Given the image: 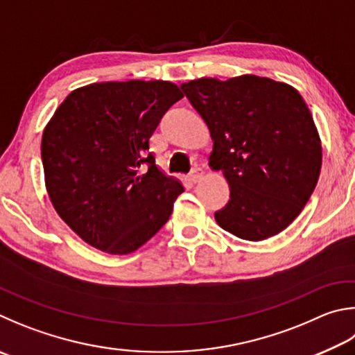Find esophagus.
<instances>
[{
	"mask_svg": "<svg viewBox=\"0 0 355 355\" xmlns=\"http://www.w3.org/2000/svg\"><path fill=\"white\" fill-rule=\"evenodd\" d=\"M202 177H203V169H202V167L196 166L194 169H192V172H191V180L196 183V182H198V180L202 178Z\"/></svg>",
	"mask_w": 355,
	"mask_h": 355,
	"instance_id": "obj_1",
	"label": "esophagus"
}]
</instances>
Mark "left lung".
Returning <instances> with one entry per match:
<instances>
[{
  "label": "left lung",
  "mask_w": 355,
  "mask_h": 355,
  "mask_svg": "<svg viewBox=\"0 0 355 355\" xmlns=\"http://www.w3.org/2000/svg\"><path fill=\"white\" fill-rule=\"evenodd\" d=\"M182 88L214 141L209 166L230 184L217 223L245 241L281 233L311 198L321 169L320 137L304 99L287 83L251 74L203 77Z\"/></svg>",
  "instance_id": "left-lung-1"
}]
</instances>
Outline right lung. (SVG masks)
<instances>
[{
	"label": "right lung",
	"mask_w": 355,
	"mask_h": 355,
	"mask_svg": "<svg viewBox=\"0 0 355 355\" xmlns=\"http://www.w3.org/2000/svg\"><path fill=\"white\" fill-rule=\"evenodd\" d=\"M183 93L172 82H104L74 89L42 138L55 211L94 248L128 254L169 220L183 184L158 169L149 141Z\"/></svg>",
	"instance_id": "right-lung-1"
}]
</instances>
